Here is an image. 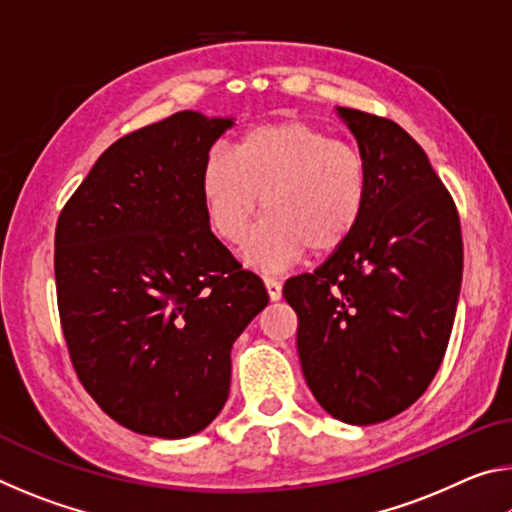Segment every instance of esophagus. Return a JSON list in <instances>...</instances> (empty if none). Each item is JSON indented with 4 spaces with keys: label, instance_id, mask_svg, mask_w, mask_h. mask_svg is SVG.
Returning <instances> with one entry per match:
<instances>
[{
    "label": "esophagus",
    "instance_id": "34e87169",
    "mask_svg": "<svg viewBox=\"0 0 512 512\" xmlns=\"http://www.w3.org/2000/svg\"><path fill=\"white\" fill-rule=\"evenodd\" d=\"M264 284H266V291H268V296H271V300H280L282 298V282L277 280V277L266 275L264 277Z\"/></svg>",
    "mask_w": 512,
    "mask_h": 512
}]
</instances>
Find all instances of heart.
<instances>
[{
    "instance_id": "heart-1",
    "label": "heart",
    "mask_w": 512,
    "mask_h": 512,
    "mask_svg": "<svg viewBox=\"0 0 512 512\" xmlns=\"http://www.w3.org/2000/svg\"><path fill=\"white\" fill-rule=\"evenodd\" d=\"M266 219L246 244L248 262L277 268L309 253L341 248L357 232L370 201L363 153L307 121L250 128L232 158L205 160L201 198L214 235L239 244L259 212Z\"/></svg>"
}]
</instances>
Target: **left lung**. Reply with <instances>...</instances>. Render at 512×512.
Listing matches in <instances>:
<instances>
[{
  "label": "left lung",
  "instance_id": "obj_1",
  "mask_svg": "<svg viewBox=\"0 0 512 512\" xmlns=\"http://www.w3.org/2000/svg\"><path fill=\"white\" fill-rule=\"evenodd\" d=\"M370 167L359 228L282 296L323 409L377 424L409 409L443 363L463 277L461 219L420 144L386 117L339 108Z\"/></svg>",
  "mask_w": 512,
  "mask_h": 512
}]
</instances>
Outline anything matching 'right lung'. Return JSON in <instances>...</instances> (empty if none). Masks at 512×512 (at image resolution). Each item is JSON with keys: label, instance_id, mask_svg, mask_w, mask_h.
Instances as JSON below:
<instances>
[{"label": "right lung", "instance_id": "add662e5", "mask_svg": "<svg viewBox=\"0 0 512 512\" xmlns=\"http://www.w3.org/2000/svg\"><path fill=\"white\" fill-rule=\"evenodd\" d=\"M230 126L183 110L119 137L56 223L69 359L92 400L144 436L187 438L219 415L232 343L268 305L201 198L207 153Z\"/></svg>", "mask_w": 512, "mask_h": 512}]
</instances>
